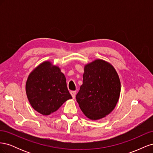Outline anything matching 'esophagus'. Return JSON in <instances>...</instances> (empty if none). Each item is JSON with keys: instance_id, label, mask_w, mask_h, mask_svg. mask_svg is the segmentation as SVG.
Listing matches in <instances>:
<instances>
[{"instance_id": "1", "label": "esophagus", "mask_w": 153, "mask_h": 153, "mask_svg": "<svg viewBox=\"0 0 153 153\" xmlns=\"http://www.w3.org/2000/svg\"><path fill=\"white\" fill-rule=\"evenodd\" d=\"M70 94H71V96H72V98H73V99H75V95H76V91H72L70 92Z\"/></svg>"}]
</instances>
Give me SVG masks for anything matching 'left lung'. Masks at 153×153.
I'll use <instances>...</instances> for the list:
<instances>
[{
  "instance_id": "8db88e82",
  "label": "left lung",
  "mask_w": 153,
  "mask_h": 153,
  "mask_svg": "<svg viewBox=\"0 0 153 153\" xmlns=\"http://www.w3.org/2000/svg\"><path fill=\"white\" fill-rule=\"evenodd\" d=\"M121 92V82L112 64L96 59L84 67L83 84L76 96L82 112L91 120H98L112 112Z\"/></svg>"
}]
</instances>
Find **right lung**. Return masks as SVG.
<instances>
[{
    "label": "right lung",
    "mask_w": 153,
    "mask_h": 153,
    "mask_svg": "<svg viewBox=\"0 0 153 153\" xmlns=\"http://www.w3.org/2000/svg\"><path fill=\"white\" fill-rule=\"evenodd\" d=\"M25 90L32 107L44 115L57 111L71 99L66 79L61 69L50 61L40 64L28 76Z\"/></svg>",
    "instance_id": "add662e5"
}]
</instances>
